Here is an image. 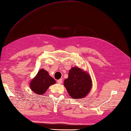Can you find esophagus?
<instances>
[{
  "instance_id": "1",
  "label": "esophagus",
  "mask_w": 131,
  "mask_h": 131,
  "mask_svg": "<svg viewBox=\"0 0 131 131\" xmlns=\"http://www.w3.org/2000/svg\"><path fill=\"white\" fill-rule=\"evenodd\" d=\"M57 83H58V84H62V80L59 79V80H57Z\"/></svg>"
}]
</instances>
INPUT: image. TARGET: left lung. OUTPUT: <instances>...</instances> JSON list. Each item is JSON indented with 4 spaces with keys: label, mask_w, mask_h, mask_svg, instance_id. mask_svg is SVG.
<instances>
[{
    "label": "left lung",
    "mask_w": 131,
    "mask_h": 131,
    "mask_svg": "<svg viewBox=\"0 0 131 131\" xmlns=\"http://www.w3.org/2000/svg\"><path fill=\"white\" fill-rule=\"evenodd\" d=\"M69 96L73 99L86 97L92 88V80L89 74L78 67H73L69 72L68 78L63 82Z\"/></svg>",
    "instance_id": "left-lung-1"
}]
</instances>
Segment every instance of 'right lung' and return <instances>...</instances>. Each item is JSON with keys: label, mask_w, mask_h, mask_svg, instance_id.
Listing matches in <instances>:
<instances>
[{"label": "right lung", "mask_w": 131, "mask_h": 131, "mask_svg": "<svg viewBox=\"0 0 131 131\" xmlns=\"http://www.w3.org/2000/svg\"><path fill=\"white\" fill-rule=\"evenodd\" d=\"M56 83V80L49 75L48 72L41 69L31 80L29 85L31 90L34 93L42 95L46 92L50 86Z\"/></svg>", "instance_id": "obj_1"}]
</instances>
